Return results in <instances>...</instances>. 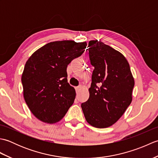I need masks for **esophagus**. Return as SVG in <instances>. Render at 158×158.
<instances>
[{"instance_id": "34e87169", "label": "esophagus", "mask_w": 158, "mask_h": 158, "mask_svg": "<svg viewBox=\"0 0 158 158\" xmlns=\"http://www.w3.org/2000/svg\"><path fill=\"white\" fill-rule=\"evenodd\" d=\"M76 92H79L80 90H81V85H80V86H78V87H76Z\"/></svg>"}]
</instances>
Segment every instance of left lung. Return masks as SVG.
I'll return each instance as SVG.
<instances>
[{"label": "left lung", "mask_w": 158, "mask_h": 158, "mask_svg": "<svg viewBox=\"0 0 158 158\" xmlns=\"http://www.w3.org/2000/svg\"><path fill=\"white\" fill-rule=\"evenodd\" d=\"M88 48L94 69L89 97L81 109L88 123L105 128L117 122L130 105L135 79L122 53L98 40L90 41Z\"/></svg>", "instance_id": "1"}]
</instances>
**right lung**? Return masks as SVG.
Listing matches in <instances>:
<instances>
[{
	"label": "right lung",
	"mask_w": 158,
	"mask_h": 158,
	"mask_svg": "<svg viewBox=\"0 0 158 158\" xmlns=\"http://www.w3.org/2000/svg\"><path fill=\"white\" fill-rule=\"evenodd\" d=\"M86 46V42H50L33 53L26 62L22 75L23 97L40 121L59 122L73 104L76 93L67 80V66L81 56Z\"/></svg>",
	"instance_id": "add662e5"
}]
</instances>
